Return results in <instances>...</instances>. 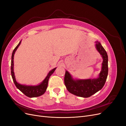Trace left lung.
<instances>
[{
    "mask_svg": "<svg viewBox=\"0 0 126 126\" xmlns=\"http://www.w3.org/2000/svg\"><path fill=\"white\" fill-rule=\"evenodd\" d=\"M96 47L103 58L102 69L99 76L97 79L75 80L69 72L66 70L64 77V85L67 89L71 94L77 96L88 98L96 93L104 87L108 72V55L105 49L98 41L96 43Z\"/></svg>",
    "mask_w": 126,
    "mask_h": 126,
    "instance_id": "8db88e82",
    "label": "left lung"
}]
</instances>
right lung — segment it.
Masks as SVG:
<instances>
[{
  "instance_id": "add662e5",
  "label": "right lung",
  "mask_w": 126,
  "mask_h": 126,
  "mask_svg": "<svg viewBox=\"0 0 126 126\" xmlns=\"http://www.w3.org/2000/svg\"><path fill=\"white\" fill-rule=\"evenodd\" d=\"M21 44V41L19 42V43L17 46L13 50L12 56H11V76H12V78L13 79L14 82L15 83V86H16L17 88L20 90L21 92L24 94L26 96H27L30 98L32 97H39L41 95L43 94L45 91H46L47 88L48 86V80L49 78H50V76L53 74L56 69V68L53 69L51 71H49L47 77L44 79V80L42 82L40 85L36 86H25V85H20L19 83H18L16 80V79H15V74L14 72V56L15 52H16L17 49L19 47Z\"/></svg>"
}]
</instances>
